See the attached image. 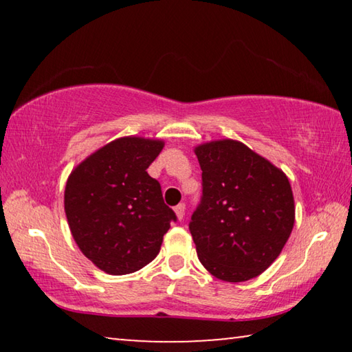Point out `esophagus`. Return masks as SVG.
Wrapping results in <instances>:
<instances>
[{"instance_id":"34e87169","label":"esophagus","mask_w":352,"mask_h":352,"mask_svg":"<svg viewBox=\"0 0 352 352\" xmlns=\"http://www.w3.org/2000/svg\"><path fill=\"white\" fill-rule=\"evenodd\" d=\"M184 210H186V206H184V204H180V205H177V206L174 208L175 216H177L178 220H182V219L184 217Z\"/></svg>"}]
</instances>
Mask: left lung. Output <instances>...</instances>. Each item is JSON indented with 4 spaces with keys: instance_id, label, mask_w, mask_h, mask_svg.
<instances>
[{
    "instance_id": "8db88e82",
    "label": "left lung",
    "mask_w": 352,
    "mask_h": 352,
    "mask_svg": "<svg viewBox=\"0 0 352 352\" xmlns=\"http://www.w3.org/2000/svg\"><path fill=\"white\" fill-rule=\"evenodd\" d=\"M204 197L189 231L201 265L226 283H243L269 269L295 223L287 175L243 142L199 144Z\"/></svg>"
}]
</instances>
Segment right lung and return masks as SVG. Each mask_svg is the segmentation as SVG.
Returning a JSON list of instances; mask_svg holds the SVG:
<instances>
[{
	"mask_svg": "<svg viewBox=\"0 0 352 352\" xmlns=\"http://www.w3.org/2000/svg\"><path fill=\"white\" fill-rule=\"evenodd\" d=\"M163 140L122 136L83 160L65 186V214L77 247L109 275H127L157 258L175 220L147 174Z\"/></svg>",
	"mask_w": 352,
	"mask_h": 352,
	"instance_id": "obj_1",
	"label": "right lung"
}]
</instances>
